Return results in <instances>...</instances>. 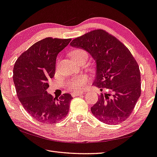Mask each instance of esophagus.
I'll return each mask as SVG.
<instances>
[{
    "label": "esophagus",
    "mask_w": 157,
    "mask_h": 157,
    "mask_svg": "<svg viewBox=\"0 0 157 157\" xmlns=\"http://www.w3.org/2000/svg\"><path fill=\"white\" fill-rule=\"evenodd\" d=\"M82 92H72L71 93V96L73 97H75V96H81L82 95Z\"/></svg>",
    "instance_id": "34e87169"
}]
</instances>
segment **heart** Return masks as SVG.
Instances as JSON below:
<instances>
[{"label":"heart","instance_id":"heart-1","mask_svg":"<svg viewBox=\"0 0 157 157\" xmlns=\"http://www.w3.org/2000/svg\"><path fill=\"white\" fill-rule=\"evenodd\" d=\"M70 56L75 61H78L84 57L87 58V52L83 49H75L71 51L70 53ZM87 82H88V78L87 77V75H80L69 80L66 83V86L70 90L75 92L82 90Z\"/></svg>","mask_w":157,"mask_h":157}]
</instances>
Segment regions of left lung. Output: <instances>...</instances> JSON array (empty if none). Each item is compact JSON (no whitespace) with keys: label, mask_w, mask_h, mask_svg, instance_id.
<instances>
[{"label":"left lung","mask_w":157,"mask_h":157,"mask_svg":"<svg viewBox=\"0 0 157 157\" xmlns=\"http://www.w3.org/2000/svg\"><path fill=\"white\" fill-rule=\"evenodd\" d=\"M72 47L82 48L96 61V78L93 84L107 89L91 108L101 122L121 123L132 114L141 94L140 73L129 49L102 29H96L73 39Z\"/></svg>","instance_id":"left-lung-1"}]
</instances>
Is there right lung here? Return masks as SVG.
Returning <instances> with one entry per match:
<instances>
[{"label": "right lung", "instance_id": "right-lung-1", "mask_svg": "<svg viewBox=\"0 0 157 157\" xmlns=\"http://www.w3.org/2000/svg\"><path fill=\"white\" fill-rule=\"evenodd\" d=\"M71 40L43 39L22 53L14 63L13 81L18 98L25 110L41 123L53 124L63 119L69 112L73 98L70 94L56 99L46 90L56 72L57 55Z\"/></svg>", "mask_w": 157, "mask_h": 157}]
</instances>
